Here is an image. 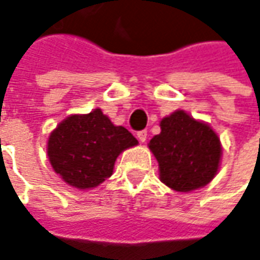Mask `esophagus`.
<instances>
[{
	"instance_id": "obj_1",
	"label": "esophagus",
	"mask_w": 260,
	"mask_h": 260,
	"mask_svg": "<svg viewBox=\"0 0 260 260\" xmlns=\"http://www.w3.org/2000/svg\"><path fill=\"white\" fill-rule=\"evenodd\" d=\"M137 139H139L142 143H145L146 139H147V130H140V132H137Z\"/></svg>"
}]
</instances>
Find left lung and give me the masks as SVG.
<instances>
[{
  "label": "left lung",
  "instance_id": "obj_1",
  "mask_svg": "<svg viewBox=\"0 0 260 260\" xmlns=\"http://www.w3.org/2000/svg\"><path fill=\"white\" fill-rule=\"evenodd\" d=\"M160 135L149 147L159 162L160 181L179 192L207 185L217 174L221 146L210 125L200 123L182 110L160 121Z\"/></svg>",
  "mask_w": 260,
  "mask_h": 260
}]
</instances>
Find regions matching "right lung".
Segmentation results:
<instances>
[{
    "mask_svg": "<svg viewBox=\"0 0 260 260\" xmlns=\"http://www.w3.org/2000/svg\"><path fill=\"white\" fill-rule=\"evenodd\" d=\"M135 145V136L96 108L89 114L71 115L57 125L49 137L47 155L65 182L86 189L110 178L117 156Z\"/></svg>",
    "mask_w": 260,
    "mask_h": 260,
    "instance_id": "obj_1",
    "label": "right lung"
}]
</instances>
